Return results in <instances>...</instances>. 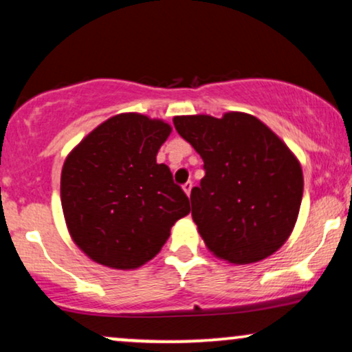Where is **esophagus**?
I'll return each mask as SVG.
<instances>
[{
  "instance_id": "34e87169",
  "label": "esophagus",
  "mask_w": 352,
  "mask_h": 352,
  "mask_svg": "<svg viewBox=\"0 0 352 352\" xmlns=\"http://www.w3.org/2000/svg\"><path fill=\"white\" fill-rule=\"evenodd\" d=\"M192 187H193V184H192V182H187V184H184V185H182V188H184V192L187 193L188 197H190V192H192Z\"/></svg>"
}]
</instances>
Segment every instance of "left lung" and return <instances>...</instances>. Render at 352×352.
<instances>
[{"mask_svg":"<svg viewBox=\"0 0 352 352\" xmlns=\"http://www.w3.org/2000/svg\"><path fill=\"white\" fill-rule=\"evenodd\" d=\"M200 153L192 218L207 248L232 265L265 260L292 235L302 199L300 160L268 125L245 112L173 117Z\"/></svg>","mask_w":352,"mask_h":352,"instance_id":"1","label":"left lung"}]
</instances>
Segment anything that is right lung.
Returning <instances> with one entry per match:
<instances>
[{
	"mask_svg": "<svg viewBox=\"0 0 352 352\" xmlns=\"http://www.w3.org/2000/svg\"><path fill=\"white\" fill-rule=\"evenodd\" d=\"M172 127L137 112L117 114L84 137L60 172L69 235L96 263L135 270L162 250L190 213L184 190L157 152Z\"/></svg>",
	"mask_w": 352,
	"mask_h": 352,
	"instance_id": "obj_1",
	"label": "right lung"
}]
</instances>
